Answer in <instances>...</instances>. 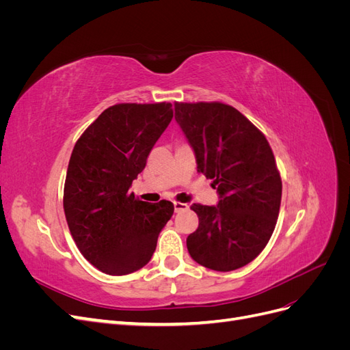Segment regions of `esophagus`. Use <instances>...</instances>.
Masks as SVG:
<instances>
[{"instance_id":"1","label":"esophagus","mask_w":350,"mask_h":350,"mask_svg":"<svg viewBox=\"0 0 350 350\" xmlns=\"http://www.w3.org/2000/svg\"><path fill=\"white\" fill-rule=\"evenodd\" d=\"M174 208H175V213H179V211H184L188 208V204H184V203H174Z\"/></svg>"}]
</instances>
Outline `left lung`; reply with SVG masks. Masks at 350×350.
I'll list each match as a JSON object with an SVG mask.
<instances>
[{
    "mask_svg": "<svg viewBox=\"0 0 350 350\" xmlns=\"http://www.w3.org/2000/svg\"><path fill=\"white\" fill-rule=\"evenodd\" d=\"M175 120L193 147L197 172L213 179L219 194L216 206H191L198 228L187 238L189 256L216 271L247 266L267 245L279 216L282 179L271 147L225 103H175Z\"/></svg>",
    "mask_w": 350,
    "mask_h": 350,
    "instance_id": "obj_1",
    "label": "left lung"
}]
</instances>
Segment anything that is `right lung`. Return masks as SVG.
<instances>
[{
	"instance_id": "add662e5",
	"label": "right lung",
	"mask_w": 350,
	"mask_h": 350,
	"mask_svg": "<svg viewBox=\"0 0 350 350\" xmlns=\"http://www.w3.org/2000/svg\"><path fill=\"white\" fill-rule=\"evenodd\" d=\"M174 116L171 103L105 109L74 146L64 185L66 219L80 252L98 270L122 276L150 261L174 204L130 193Z\"/></svg>"
}]
</instances>
